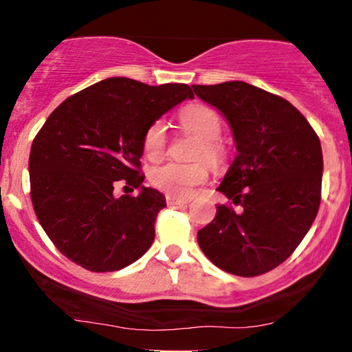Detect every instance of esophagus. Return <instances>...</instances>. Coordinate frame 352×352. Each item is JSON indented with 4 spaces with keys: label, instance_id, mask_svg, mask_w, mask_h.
Listing matches in <instances>:
<instances>
[{
    "label": "esophagus",
    "instance_id": "34e87169",
    "mask_svg": "<svg viewBox=\"0 0 352 352\" xmlns=\"http://www.w3.org/2000/svg\"><path fill=\"white\" fill-rule=\"evenodd\" d=\"M167 204L168 205H187V204H190V199H182V197L167 195Z\"/></svg>",
    "mask_w": 352,
    "mask_h": 352
}]
</instances>
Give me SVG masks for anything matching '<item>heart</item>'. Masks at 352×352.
Segmentation results:
<instances>
[{
    "label": "heart",
    "instance_id": "b5f03b06",
    "mask_svg": "<svg viewBox=\"0 0 352 352\" xmlns=\"http://www.w3.org/2000/svg\"><path fill=\"white\" fill-rule=\"evenodd\" d=\"M179 119L182 127L200 140L195 151V159H205L213 167L223 164L225 148L217 140L221 134V120L217 112L205 106H192L184 109ZM165 145L167 132L164 122H153L144 135L145 155L148 159H155L165 151ZM207 179L208 167L205 162H165L155 165L148 173V180L153 187L175 197L192 195L195 188Z\"/></svg>",
    "mask_w": 352,
    "mask_h": 352
}]
</instances>
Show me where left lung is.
I'll use <instances>...</instances> for the list:
<instances>
[{"label":"left lung","instance_id":"obj_1","mask_svg":"<svg viewBox=\"0 0 352 352\" xmlns=\"http://www.w3.org/2000/svg\"><path fill=\"white\" fill-rule=\"evenodd\" d=\"M228 120L236 157L220 187L235 212L218 205L197 240L223 272L258 276L276 268L301 243L321 201V142L286 99L241 82L192 86Z\"/></svg>","mask_w":352,"mask_h":352}]
</instances>
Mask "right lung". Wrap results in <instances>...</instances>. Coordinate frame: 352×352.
Returning a JSON list of instances; mask_svg holds the SVG:
<instances>
[{"instance_id": "obj_1", "label": "right lung", "mask_w": 352, "mask_h": 352, "mask_svg": "<svg viewBox=\"0 0 352 352\" xmlns=\"http://www.w3.org/2000/svg\"><path fill=\"white\" fill-rule=\"evenodd\" d=\"M185 99H193L187 84L109 78L51 112L31 145V200L64 256L104 273L125 268L151 248L155 218L167 204L159 190L142 185L144 135ZM119 183L139 188L140 195L117 199Z\"/></svg>"}]
</instances>
